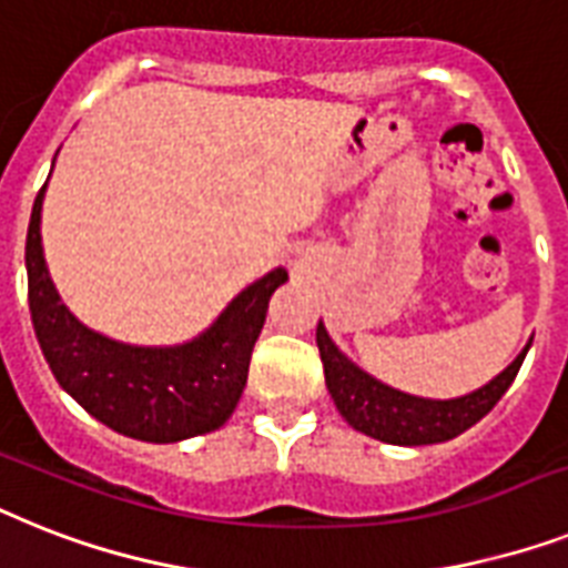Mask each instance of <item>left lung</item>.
Instances as JSON below:
<instances>
[{
	"label": "left lung",
	"mask_w": 568,
	"mask_h": 568,
	"mask_svg": "<svg viewBox=\"0 0 568 568\" xmlns=\"http://www.w3.org/2000/svg\"><path fill=\"white\" fill-rule=\"evenodd\" d=\"M528 347H531V341L496 379H490L473 394L455 396V399H423V396L403 394V390L388 388L379 379H373L371 373L356 367L335 347L326 326L317 324V349H321V362H324L326 388H329L341 417L362 435L394 446L444 444V440L458 437L460 432H467L469 426H476L510 388Z\"/></svg>",
	"instance_id": "1"
}]
</instances>
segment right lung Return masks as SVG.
Here are the masks:
<instances>
[{"label": "right lung", "mask_w": 568, "mask_h": 568, "mask_svg": "<svg viewBox=\"0 0 568 568\" xmlns=\"http://www.w3.org/2000/svg\"><path fill=\"white\" fill-rule=\"evenodd\" d=\"M37 192L26 239L29 308L34 335L54 379L87 414L113 432L149 444H178L224 426L247 382L253 344L268 300L288 280L274 268L239 297L197 338L178 347H133L87 329L63 303L43 260Z\"/></svg>", "instance_id": "right-lung-1"}]
</instances>
